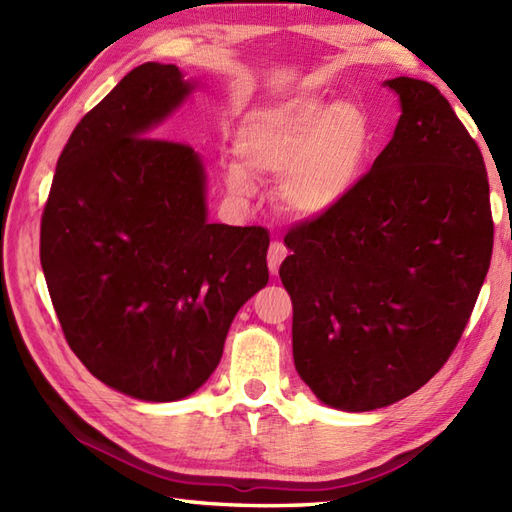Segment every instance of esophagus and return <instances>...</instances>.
Returning a JSON list of instances; mask_svg holds the SVG:
<instances>
[{
    "mask_svg": "<svg viewBox=\"0 0 512 512\" xmlns=\"http://www.w3.org/2000/svg\"><path fill=\"white\" fill-rule=\"evenodd\" d=\"M286 255H288V250H286L284 244H281V242L270 244V248H268V268H270V273H273V275L279 273V266L286 259Z\"/></svg>",
    "mask_w": 512,
    "mask_h": 512,
    "instance_id": "obj_1",
    "label": "esophagus"
}]
</instances>
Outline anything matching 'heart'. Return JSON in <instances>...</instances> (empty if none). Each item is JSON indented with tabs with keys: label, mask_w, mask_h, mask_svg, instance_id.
<instances>
[{
	"label": "heart",
	"mask_w": 512,
	"mask_h": 512,
	"mask_svg": "<svg viewBox=\"0 0 512 512\" xmlns=\"http://www.w3.org/2000/svg\"><path fill=\"white\" fill-rule=\"evenodd\" d=\"M239 165L226 169L228 189L253 191L246 171L277 178L292 215L323 217L352 198L372 158V127L361 107L297 96L248 112L237 127Z\"/></svg>",
	"instance_id": "1"
}]
</instances>
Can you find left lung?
Listing matches in <instances>:
<instances>
[{
    "instance_id": "8db88e82",
    "label": "left lung",
    "mask_w": 512,
    "mask_h": 512,
    "mask_svg": "<svg viewBox=\"0 0 512 512\" xmlns=\"http://www.w3.org/2000/svg\"><path fill=\"white\" fill-rule=\"evenodd\" d=\"M394 138L339 209L292 226L279 268L292 356L343 411L407 398L440 372L491 266L482 151L436 85L398 76Z\"/></svg>"
}]
</instances>
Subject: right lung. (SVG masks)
Returning a JSON list of instances; mask_svg holds the SVG:
<instances>
[{
  "label": "right lung",
  "instance_id": "obj_1",
  "mask_svg": "<svg viewBox=\"0 0 512 512\" xmlns=\"http://www.w3.org/2000/svg\"><path fill=\"white\" fill-rule=\"evenodd\" d=\"M191 90L176 65L123 76L74 127L41 215V268L70 350L149 402L204 385L237 310L268 284L266 228L206 222L200 156L154 138Z\"/></svg>",
  "mask_w": 512,
  "mask_h": 512
}]
</instances>
